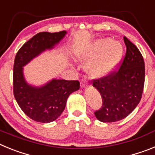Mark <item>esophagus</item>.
<instances>
[{
	"instance_id": "1",
	"label": "esophagus",
	"mask_w": 155,
	"mask_h": 155,
	"mask_svg": "<svg viewBox=\"0 0 155 155\" xmlns=\"http://www.w3.org/2000/svg\"><path fill=\"white\" fill-rule=\"evenodd\" d=\"M80 84H81V87H84L87 84V80H85V79H83Z\"/></svg>"
}]
</instances>
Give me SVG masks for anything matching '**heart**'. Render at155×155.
<instances>
[{
	"instance_id": "obj_1",
	"label": "heart",
	"mask_w": 155,
	"mask_h": 155,
	"mask_svg": "<svg viewBox=\"0 0 155 155\" xmlns=\"http://www.w3.org/2000/svg\"><path fill=\"white\" fill-rule=\"evenodd\" d=\"M122 54L120 43L112 42L110 38L97 40L82 55L87 61V72L93 76L102 77L115 69Z\"/></svg>"
}]
</instances>
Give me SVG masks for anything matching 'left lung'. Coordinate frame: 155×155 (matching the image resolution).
<instances>
[{"label": "left lung", "instance_id": "left-lung-1", "mask_svg": "<svg viewBox=\"0 0 155 155\" xmlns=\"http://www.w3.org/2000/svg\"><path fill=\"white\" fill-rule=\"evenodd\" d=\"M126 51L117 69L92 83L102 98L101 108L94 111L98 120L113 122L122 120L134 111L140 101L144 87L145 66L139 49L124 37Z\"/></svg>", "mask_w": 155, "mask_h": 155}]
</instances>
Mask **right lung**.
Masks as SVG:
<instances>
[{
	"label": "right lung",
	"mask_w": 155,
	"mask_h": 155,
	"mask_svg": "<svg viewBox=\"0 0 155 155\" xmlns=\"http://www.w3.org/2000/svg\"><path fill=\"white\" fill-rule=\"evenodd\" d=\"M66 32H41L25 42L15 55L13 67V93L16 101L28 117L39 122H51L64 111L68 96L79 89V80L53 79L40 88L28 85L22 67L46 49H51Z\"/></svg>",
	"instance_id": "obj_1"
}]
</instances>
